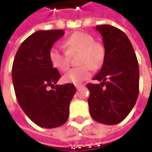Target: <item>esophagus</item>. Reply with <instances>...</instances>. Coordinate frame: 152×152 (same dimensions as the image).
<instances>
[{
  "mask_svg": "<svg viewBox=\"0 0 152 152\" xmlns=\"http://www.w3.org/2000/svg\"><path fill=\"white\" fill-rule=\"evenodd\" d=\"M83 85H82V84H76V90H80L81 88H83Z\"/></svg>",
  "mask_w": 152,
  "mask_h": 152,
  "instance_id": "obj_1",
  "label": "esophagus"
}]
</instances>
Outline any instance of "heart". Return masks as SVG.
Masks as SVG:
<instances>
[{
    "mask_svg": "<svg viewBox=\"0 0 152 152\" xmlns=\"http://www.w3.org/2000/svg\"><path fill=\"white\" fill-rule=\"evenodd\" d=\"M66 52L53 47L49 52V60L53 67L61 72L69 68V56L79 53L78 64L80 67L70 69L63 76L68 83L80 84L91 76V69H99L106 57V50L102 44L94 41V38L85 32L76 31L63 42Z\"/></svg>",
    "mask_w": 152,
    "mask_h": 152,
    "instance_id": "1",
    "label": "heart"
}]
</instances>
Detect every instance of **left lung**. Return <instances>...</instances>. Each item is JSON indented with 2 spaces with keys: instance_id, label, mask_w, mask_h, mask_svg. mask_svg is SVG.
<instances>
[{
  "instance_id": "1",
  "label": "left lung",
  "mask_w": 152,
  "mask_h": 152,
  "mask_svg": "<svg viewBox=\"0 0 152 152\" xmlns=\"http://www.w3.org/2000/svg\"><path fill=\"white\" fill-rule=\"evenodd\" d=\"M103 38L106 57L100 71L88 83L91 116L98 122L115 125L131 112L139 93V67L137 55L127 35L109 25H97ZM105 86V88L103 87Z\"/></svg>"
}]
</instances>
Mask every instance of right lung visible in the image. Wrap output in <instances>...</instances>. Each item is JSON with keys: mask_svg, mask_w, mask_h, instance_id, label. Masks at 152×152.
<instances>
[{"mask_svg": "<svg viewBox=\"0 0 152 152\" xmlns=\"http://www.w3.org/2000/svg\"><path fill=\"white\" fill-rule=\"evenodd\" d=\"M63 35L62 30L34 32L19 46L12 67L19 106L31 121L45 129L67 121L69 103L76 93L72 83L57 84L61 76L49 60L52 46Z\"/></svg>", "mask_w": 152, "mask_h": 152, "instance_id": "1", "label": "right lung"}]
</instances>
